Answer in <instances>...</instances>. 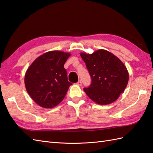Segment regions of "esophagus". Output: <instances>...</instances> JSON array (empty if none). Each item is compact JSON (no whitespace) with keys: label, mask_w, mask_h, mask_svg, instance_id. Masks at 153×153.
I'll return each mask as SVG.
<instances>
[{"label":"esophagus","mask_w":153,"mask_h":153,"mask_svg":"<svg viewBox=\"0 0 153 153\" xmlns=\"http://www.w3.org/2000/svg\"><path fill=\"white\" fill-rule=\"evenodd\" d=\"M76 84H77V85H79V86H82V81L79 80V82L76 83Z\"/></svg>","instance_id":"34e87169"}]
</instances>
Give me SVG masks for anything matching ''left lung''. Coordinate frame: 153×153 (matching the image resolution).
Instances as JSON below:
<instances>
[{
    "label": "left lung",
    "mask_w": 153,
    "mask_h": 153,
    "mask_svg": "<svg viewBox=\"0 0 153 153\" xmlns=\"http://www.w3.org/2000/svg\"><path fill=\"white\" fill-rule=\"evenodd\" d=\"M91 79V83L84 91L94 102L108 105L116 101L126 87L129 74L121 60L105 50L91 54L80 53Z\"/></svg>",
    "instance_id": "obj_1"
}]
</instances>
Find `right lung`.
<instances>
[{
    "mask_svg": "<svg viewBox=\"0 0 153 153\" xmlns=\"http://www.w3.org/2000/svg\"><path fill=\"white\" fill-rule=\"evenodd\" d=\"M70 53L53 50L34 61L25 74L26 90L35 102L51 108L62 101L72 84L67 80L64 64Z\"/></svg>",
    "mask_w": 153,
    "mask_h": 153,
    "instance_id": "obj_1",
    "label": "right lung"
}]
</instances>
